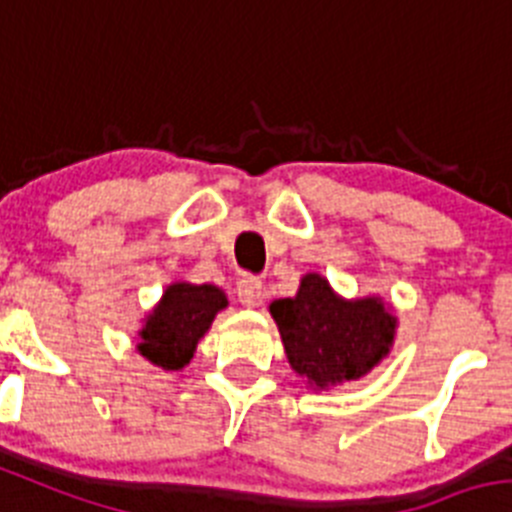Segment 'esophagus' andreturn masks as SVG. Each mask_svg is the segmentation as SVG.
Listing matches in <instances>:
<instances>
[{
    "label": "esophagus",
    "mask_w": 512,
    "mask_h": 512,
    "mask_svg": "<svg viewBox=\"0 0 512 512\" xmlns=\"http://www.w3.org/2000/svg\"><path fill=\"white\" fill-rule=\"evenodd\" d=\"M236 294L238 302H241L243 307H259L261 297H264V284H261V279H256V276H243V279L238 281Z\"/></svg>",
    "instance_id": "obj_1"
}]
</instances>
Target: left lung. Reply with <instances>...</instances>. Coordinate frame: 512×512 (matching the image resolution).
I'll list each match as a JSON object with an SVG mask.
<instances>
[{"label": "left lung", "mask_w": 512, "mask_h": 512, "mask_svg": "<svg viewBox=\"0 0 512 512\" xmlns=\"http://www.w3.org/2000/svg\"><path fill=\"white\" fill-rule=\"evenodd\" d=\"M269 312L289 365L312 391L360 381L396 342L398 317L381 297L345 299L314 271L302 276L294 297L274 299Z\"/></svg>", "instance_id": "obj_1"}]
</instances>
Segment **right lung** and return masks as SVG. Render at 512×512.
I'll return each mask as SVG.
<instances>
[{"mask_svg": "<svg viewBox=\"0 0 512 512\" xmlns=\"http://www.w3.org/2000/svg\"><path fill=\"white\" fill-rule=\"evenodd\" d=\"M225 307L228 297L215 284L172 281L162 299L144 314L137 330L139 355L162 370H182L213 325L215 314Z\"/></svg>", "mask_w": 512, "mask_h": 512, "instance_id": "add662e5", "label": "right lung"}]
</instances>
